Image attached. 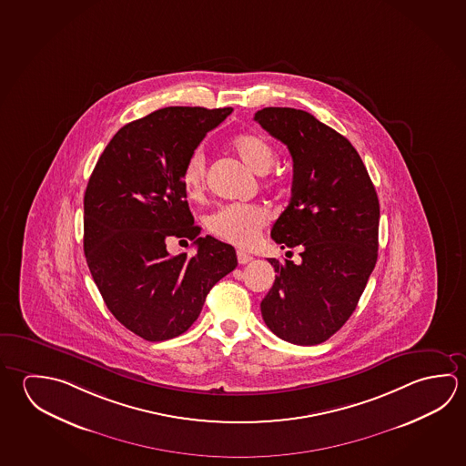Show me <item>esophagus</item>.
Wrapping results in <instances>:
<instances>
[{
	"mask_svg": "<svg viewBox=\"0 0 466 466\" xmlns=\"http://www.w3.org/2000/svg\"><path fill=\"white\" fill-rule=\"evenodd\" d=\"M237 260L240 265H247V263H250L253 260L252 255H248L247 252H242V250H238L237 252Z\"/></svg>",
	"mask_w": 466,
	"mask_h": 466,
	"instance_id": "34e87169",
	"label": "esophagus"
}]
</instances>
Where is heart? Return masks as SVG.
Listing matches in <instances>:
<instances>
[{"label":"heart","instance_id":"b5f03b06","mask_svg":"<svg viewBox=\"0 0 466 466\" xmlns=\"http://www.w3.org/2000/svg\"><path fill=\"white\" fill-rule=\"evenodd\" d=\"M237 156L253 172H268L275 164V148L258 134H240L230 142ZM181 185L189 198H199L206 187V157L203 148L189 154L181 170ZM268 224V214L257 205H228L214 211L206 226L213 236L237 247H250Z\"/></svg>","mask_w":466,"mask_h":466}]
</instances>
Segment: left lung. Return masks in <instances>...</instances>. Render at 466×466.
Returning a JSON list of instances; mask_svg holds the SVG:
<instances>
[{
	"mask_svg": "<svg viewBox=\"0 0 466 466\" xmlns=\"http://www.w3.org/2000/svg\"><path fill=\"white\" fill-rule=\"evenodd\" d=\"M293 158L291 201L271 237L301 263L268 258L275 283L260 304L273 334L318 345L349 320L378 258L380 203L359 152L314 116L263 107L253 117Z\"/></svg>",
	"mask_w": 466,
	"mask_h": 466,
	"instance_id": "left-lung-1",
	"label": "left lung"
}]
</instances>
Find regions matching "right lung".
<instances>
[{
  "label": "right lung",
  "mask_w": 466,
  "mask_h": 466,
  "mask_svg": "<svg viewBox=\"0 0 466 466\" xmlns=\"http://www.w3.org/2000/svg\"><path fill=\"white\" fill-rule=\"evenodd\" d=\"M232 107L170 106L126 124L107 144L85 191L83 247L91 277L121 324L148 342L187 332L206 296L237 267L234 247L201 229L181 170ZM189 238L198 255L170 256Z\"/></svg>",
  "instance_id": "add662e5"
}]
</instances>
